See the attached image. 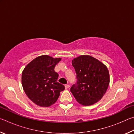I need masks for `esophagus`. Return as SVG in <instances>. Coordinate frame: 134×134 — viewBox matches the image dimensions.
I'll use <instances>...</instances> for the list:
<instances>
[{
    "label": "esophagus",
    "mask_w": 134,
    "mask_h": 134,
    "mask_svg": "<svg viewBox=\"0 0 134 134\" xmlns=\"http://www.w3.org/2000/svg\"><path fill=\"white\" fill-rule=\"evenodd\" d=\"M64 86H65V89H68V88L70 87V85H69V84H66V85H64Z\"/></svg>",
    "instance_id": "esophagus-1"
}]
</instances>
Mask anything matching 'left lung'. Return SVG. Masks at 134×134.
<instances>
[{
  "instance_id": "left-lung-1",
  "label": "left lung",
  "mask_w": 134,
  "mask_h": 134,
  "mask_svg": "<svg viewBox=\"0 0 134 134\" xmlns=\"http://www.w3.org/2000/svg\"><path fill=\"white\" fill-rule=\"evenodd\" d=\"M77 81L70 91L77 101L84 106L93 105L106 92L109 73L105 65L89 55H81L72 60Z\"/></svg>"
}]
</instances>
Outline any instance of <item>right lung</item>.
<instances>
[{
  "mask_svg": "<svg viewBox=\"0 0 134 134\" xmlns=\"http://www.w3.org/2000/svg\"><path fill=\"white\" fill-rule=\"evenodd\" d=\"M61 58L47 55L35 58L26 65L22 74V87L29 99L38 106L53 105L65 89L57 81L58 74L54 71Z\"/></svg>",
  "mask_w": 134,
  "mask_h": 134,
  "instance_id": "right-lung-1",
  "label": "right lung"
}]
</instances>
